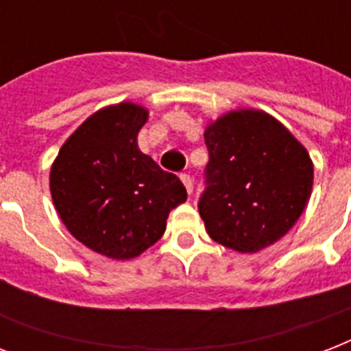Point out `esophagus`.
<instances>
[{
  "mask_svg": "<svg viewBox=\"0 0 351 351\" xmlns=\"http://www.w3.org/2000/svg\"><path fill=\"white\" fill-rule=\"evenodd\" d=\"M180 180L182 184L186 186V191L189 193V195H193V178L187 173H184V175H180Z\"/></svg>",
  "mask_w": 351,
  "mask_h": 351,
  "instance_id": "1",
  "label": "esophagus"
}]
</instances>
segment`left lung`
Here are the masks:
<instances>
[{
    "instance_id": "1",
    "label": "left lung",
    "mask_w": 351,
    "mask_h": 351,
    "mask_svg": "<svg viewBox=\"0 0 351 351\" xmlns=\"http://www.w3.org/2000/svg\"><path fill=\"white\" fill-rule=\"evenodd\" d=\"M206 191L198 211L209 237L239 253L275 244L304 213L313 162L286 127L258 109L209 121Z\"/></svg>"
}]
</instances>
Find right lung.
Listing matches in <instances>:
<instances>
[{
	"instance_id": "obj_1",
	"label": "right lung",
	"mask_w": 351,
	"mask_h": 351,
	"mask_svg": "<svg viewBox=\"0 0 351 351\" xmlns=\"http://www.w3.org/2000/svg\"><path fill=\"white\" fill-rule=\"evenodd\" d=\"M147 117L132 101L104 107L65 140L51 167L52 202L69 233L114 261L158 242L171 209L187 198L180 178L138 149Z\"/></svg>"
}]
</instances>
